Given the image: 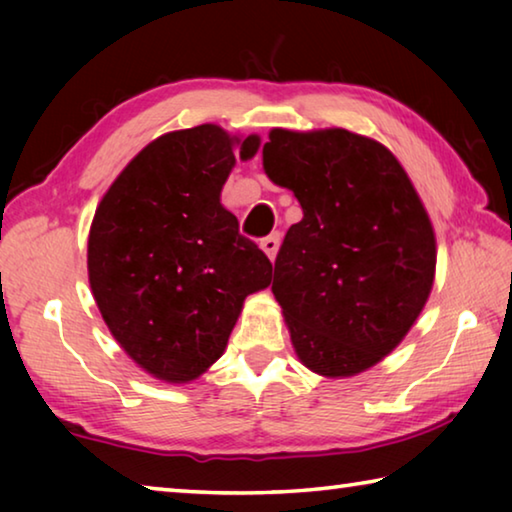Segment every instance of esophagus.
Masks as SVG:
<instances>
[{"label": "esophagus", "instance_id": "34e87169", "mask_svg": "<svg viewBox=\"0 0 512 512\" xmlns=\"http://www.w3.org/2000/svg\"><path fill=\"white\" fill-rule=\"evenodd\" d=\"M262 250L268 255V259H275L277 255V248H280V232H273V235H268L262 239Z\"/></svg>", "mask_w": 512, "mask_h": 512}]
</instances>
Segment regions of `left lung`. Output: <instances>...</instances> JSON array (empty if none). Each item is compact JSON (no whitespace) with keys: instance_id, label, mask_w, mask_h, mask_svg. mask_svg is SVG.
I'll return each instance as SVG.
<instances>
[{"instance_id":"8db88e82","label":"left lung","mask_w":512,"mask_h":512,"mask_svg":"<svg viewBox=\"0 0 512 512\" xmlns=\"http://www.w3.org/2000/svg\"><path fill=\"white\" fill-rule=\"evenodd\" d=\"M264 171L302 207L275 259L273 296L309 370L352 377L391 354L427 302L436 237L395 155L370 137L273 128Z\"/></svg>"}]
</instances>
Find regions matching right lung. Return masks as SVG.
<instances>
[{
  "mask_svg": "<svg viewBox=\"0 0 512 512\" xmlns=\"http://www.w3.org/2000/svg\"><path fill=\"white\" fill-rule=\"evenodd\" d=\"M259 137L203 124L153 140L110 185L94 212L88 275L97 307L137 366L185 384L212 366L250 293L273 264L239 235L221 189Z\"/></svg>",
  "mask_w": 512,
  "mask_h": 512,
  "instance_id": "obj_1",
  "label": "right lung"
}]
</instances>
